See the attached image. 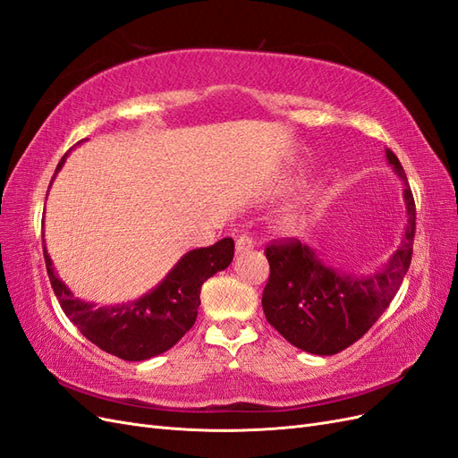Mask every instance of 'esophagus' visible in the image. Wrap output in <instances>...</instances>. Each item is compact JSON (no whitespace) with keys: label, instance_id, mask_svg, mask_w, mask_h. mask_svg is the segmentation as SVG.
Listing matches in <instances>:
<instances>
[{"label":"esophagus","instance_id":"1","mask_svg":"<svg viewBox=\"0 0 458 458\" xmlns=\"http://www.w3.org/2000/svg\"><path fill=\"white\" fill-rule=\"evenodd\" d=\"M237 252H248V250H252L254 248V241H252V237H248V234H241V237H237Z\"/></svg>","mask_w":458,"mask_h":458}]
</instances>
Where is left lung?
<instances>
[{
    "label": "left lung",
    "mask_w": 458,
    "mask_h": 458,
    "mask_svg": "<svg viewBox=\"0 0 458 458\" xmlns=\"http://www.w3.org/2000/svg\"><path fill=\"white\" fill-rule=\"evenodd\" d=\"M386 158L403 179L407 229L401 246L386 266L370 275H345L328 267L298 239L266 246L269 281L261 306L267 323L296 348L315 355H335L378 321L397 294L412 256L417 208L399 158L386 148Z\"/></svg>",
    "instance_id": "obj_1"
}]
</instances>
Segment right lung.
I'll return each mask as SVG.
<instances>
[{
	"label": "right lung",
	"instance_id": "1",
	"mask_svg": "<svg viewBox=\"0 0 458 458\" xmlns=\"http://www.w3.org/2000/svg\"><path fill=\"white\" fill-rule=\"evenodd\" d=\"M68 152L61 158L55 175ZM233 239H221L212 246L197 248L179 259L165 279L143 298L122 306L97 308L91 301L74 298L55 273L51 258L44 250L53 293L64 315L97 348L126 361H145L160 355L185 336L197 321L204 281L217 271H224L233 261Z\"/></svg>",
	"mask_w": 458,
	"mask_h": 458
}]
</instances>
